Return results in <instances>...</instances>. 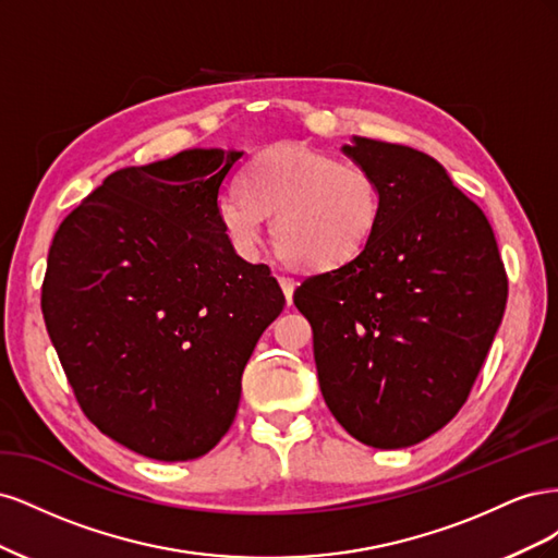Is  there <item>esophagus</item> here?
I'll return each mask as SVG.
<instances>
[{
  "mask_svg": "<svg viewBox=\"0 0 558 558\" xmlns=\"http://www.w3.org/2000/svg\"><path fill=\"white\" fill-rule=\"evenodd\" d=\"M279 286H281V291H283L286 300H289V305H291V302H293V291H295V279L279 277Z\"/></svg>",
  "mask_w": 558,
  "mask_h": 558,
  "instance_id": "34e87169",
  "label": "esophagus"
}]
</instances>
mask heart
<instances>
[{"label": "heart", "instance_id": "obj_1", "mask_svg": "<svg viewBox=\"0 0 558 558\" xmlns=\"http://www.w3.org/2000/svg\"><path fill=\"white\" fill-rule=\"evenodd\" d=\"M263 216H272L279 258L298 269L330 272L356 260L375 238L381 216L377 179L356 162L310 146H279L253 160L242 191H223L216 218L230 246L256 256Z\"/></svg>", "mask_w": 558, "mask_h": 558}]
</instances>
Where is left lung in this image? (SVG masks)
<instances>
[{"label":"left lung","mask_w":558,"mask_h":558,"mask_svg":"<svg viewBox=\"0 0 558 558\" xmlns=\"http://www.w3.org/2000/svg\"><path fill=\"white\" fill-rule=\"evenodd\" d=\"M342 154L377 179L379 226L356 260L307 277L293 302L332 416L367 447L402 449L463 408L508 277L486 216L435 158L367 137Z\"/></svg>","instance_id":"1"}]
</instances>
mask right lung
Returning <instances> with one entry per match:
<instances>
[{
    "instance_id": "add662e5",
    "label": "right lung",
    "mask_w": 558,
    "mask_h": 558,
    "mask_svg": "<svg viewBox=\"0 0 558 558\" xmlns=\"http://www.w3.org/2000/svg\"><path fill=\"white\" fill-rule=\"evenodd\" d=\"M244 154L189 148L109 174L60 223L41 312L81 410L156 461L211 451L286 298L240 258L216 199Z\"/></svg>"
}]
</instances>
